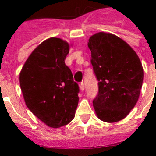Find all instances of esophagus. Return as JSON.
I'll use <instances>...</instances> for the list:
<instances>
[{
  "label": "esophagus",
  "mask_w": 156,
  "mask_h": 156,
  "mask_svg": "<svg viewBox=\"0 0 156 156\" xmlns=\"http://www.w3.org/2000/svg\"><path fill=\"white\" fill-rule=\"evenodd\" d=\"M84 82H81L80 84V90L81 91H84Z\"/></svg>",
  "instance_id": "1"
}]
</instances>
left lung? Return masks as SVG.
I'll use <instances>...</instances> for the list:
<instances>
[{
    "mask_svg": "<svg viewBox=\"0 0 156 156\" xmlns=\"http://www.w3.org/2000/svg\"><path fill=\"white\" fill-rule=\"evenodd\" d=\"M88 47L98 80V93L93 101L96 113L106 122H118L139 99L143 80L140 59L125 41L111 34H96Z\"/></svg>",
    "mask_w": 156,
    "mask_h": 156,
    "instance_id": "1",
    "label": "left lung"
}]
</instances>
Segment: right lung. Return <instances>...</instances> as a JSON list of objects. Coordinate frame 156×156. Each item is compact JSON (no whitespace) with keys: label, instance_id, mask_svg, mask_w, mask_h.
Segmentation results:
<instances>
[{"label":"right lung","instance_id":"right-lung-1","mask_svg":"<svg viewBox=\"0 0 156 156\" xmlns=\"http://www.w3.org/2000/svg\"><path fill=\"white\" fill-rule=\"evenodd\" d=\"M69 45L58 38L45 40L26 61L20 85L27 106L50 127L70 122L76 114L80 92L64 63Z\"/></svg>","mask_w":156,"mask_h":156}]
</instances>
